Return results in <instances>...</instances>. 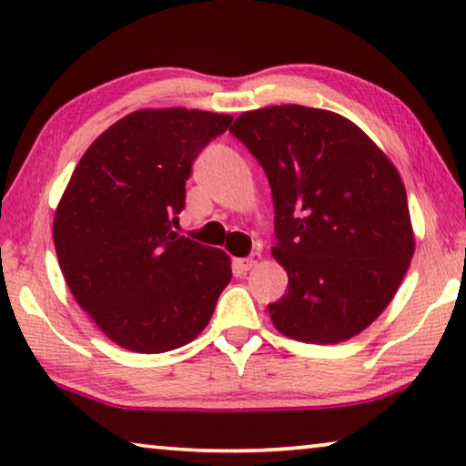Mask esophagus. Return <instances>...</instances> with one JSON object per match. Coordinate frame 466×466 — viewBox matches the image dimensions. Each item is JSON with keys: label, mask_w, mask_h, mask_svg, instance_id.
<instances>
[{"label": "esophagus", "mask_w": 466, "mask_h": 466, "mask_svg": "<svg viewBox=\"0 0 466 466\" xmlns=\"http://www.w3.org/2000/svg\"><path fill=\"white\" fill-rule=\"evenodd\" d=\"M261 252H252L250 257H244V258H236V267H238L240 271H250L252 267H255L258 261H261Z\"/></svg>", "instance_id": "1"}]
</instances>
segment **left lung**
<instances>
[{"label": "left lung", "mask_w": 466, "mask_h": 466, "mask_svg": "<svg viewBox=\"0 0 466 466\" xmlns=\"http://www.w3.org/2000/svg\"><path fill=\"white\" fill-rule=\"evenodd\" d=\"M230 133L271 185V252L288 271V291L267 306L275 329L322 345L361 333L390 304L415 250L397 168L358 125L322 108L248 110Z\"/></svg>", "instance_id": "obj_1"}]
</instances>
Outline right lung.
Segmentation results:
<instances>
[{
    "label": "right lung",
    "mask_w": 466,
    "mask_h": 466,
    "mask_svg": "<svg viewBox=\"0 0 466 466\" xmlns=\"http://www.w3.org/2000/svg\"><path fill=\"white\" fill-rule=\"evenodd\" d=\"M232 116L136 110L94 139L55 211L53 240L76 302L137 353L183 347L208 327L230 257L172 232L195 157Z\"/></svg>",
    "instance_id": "add662e5"
}]
</instances>
